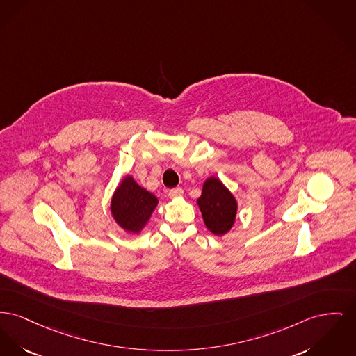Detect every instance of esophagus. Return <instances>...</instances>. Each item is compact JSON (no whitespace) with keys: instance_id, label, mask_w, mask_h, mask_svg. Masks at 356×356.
I'll list each match as a JSON object with an SVG mask.
<instances>
[{"instance_id":"esophagus-1","label":"esophagus","mask_w":356,"mask_h":356,"mask_svg":"<svg viewBox=\"0 0 356 356\" xmlns=\"http://www.w3.org/2000/svg\"><path fill=\"white\" fill-rule=\"evenodd\" d=\"M183 193H184V191H183V188H180V187L170 189V191L168 192V195H169V197H170V199H176V197H180V196H183Z\"/></svg>"}]
</instances>
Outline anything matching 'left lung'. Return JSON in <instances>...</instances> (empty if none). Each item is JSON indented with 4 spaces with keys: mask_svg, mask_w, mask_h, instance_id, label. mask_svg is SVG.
<instances>
[{
    "mask_svg": "<svg viewBox=\"0 0 356 356\" xmlns=\"http://www.w3.org/2000/svg\"><path fill=\"white\" fill-rule=\"evenodd\" d=\"M197 204L207 229L215 235H223L232 227L236 215V202L230 191L218 179L209 177L204 183Z\"/></svg>",
    "mask_w": 356,
    "mask_h": 356,
    "instance_id": "1",
    "label": "left lung"
}]
</instances>
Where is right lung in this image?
I'll use <instances>...</instances> for the list:
<instances>
[{
  "mask_svg": "<svg viewBox=\"0 0 356 356\" xmlns=\"http://www.w3.org/2000/svg\"><path fill=\"white\" fill-rule=\"evenodd\" d=\"M157 197L141 188L133 177L127 176L111 199V212L117 223L130 232H138L147 225Z\"/></svg>",
  "mask_w": 356,
  "mask_h": 356,
  "instance_id": "obj_1",
  "label": "right lung"
}]
</instances>
